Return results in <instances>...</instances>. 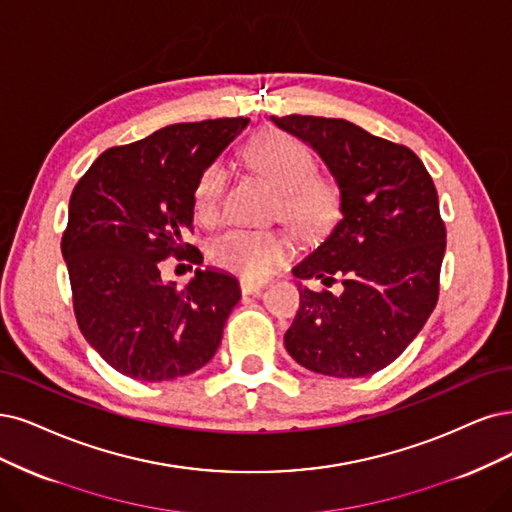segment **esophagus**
Listing matches in <instances>:
<instances>
[{"label":"esophagus","instance_id":"esophagus-1","mask_svg":"<svg viewBox=\"0 0 512 512\" xmlns=\"http://www.w3.org/2000/svg\"><path fill=\"white\" fill-rule=\"evenodd\" d=\"M266 287H268V282H255V280H246V278L240 280V291L244 295H257Z\"/></svg>","mask_w":512,"mask_h":512}]
</instances>
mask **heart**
I'll return each instance as SVG.
<instances>
[{"label": "heart", "mask_w": 512, "mask_h": 512, "mask_svg": "<svg viewBox=\"0 0 512 512\" xmlns=\"http://www.w3.org/2000/svg\"><path fill=\"white\" fill-rule=\"evenodd\" d=\"M242 156L257 175L278 189L276 217L287 221L301 236H318L335 221L339 192L333 181L320 177L308 147L280 130H263L244 145ZM227 187L223 164H208L194 187V215L213 225L221 219ZM293 240L280 230H230L211 244L217 268L246 280H263L293 257Z\"/></svg>", "instance_id": "obj_1"}]
</instances>
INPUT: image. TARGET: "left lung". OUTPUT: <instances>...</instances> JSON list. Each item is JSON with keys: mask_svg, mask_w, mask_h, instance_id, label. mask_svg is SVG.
Returning <instances> with one entry per match:
<instances>
[{"mask_svg": "<svg viewBox=\"0 0 512 512\" xmlns=\"http://www.w3.org/2000/svg\"><path fill=\"white\" fill-rule=\"evenodd\" d=\"M272 122L325 160L344 215L293 270L327 287L339 278L344 289L299 285L285 348L320 375H373L405 352L437 306L447 238L437 187L409 147L348 120L291 113Z\"/></svg>", "mask_w": 512, "mask_h": 512, "instance_id": "obj_1", "label": "left lung"}]
</instances>
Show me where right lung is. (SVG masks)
Segmentation results:
<instances>
[{
    "instance_id": "obj_1",
    "label": "right lung",
    "mask_w": 512,
    "mask_h": 512,
    "mask_svg": "<svg viewBox=\"0 0 512 512\" xmlns=\"http://www.w3.org/2000/svg\"><path fill=\"white\" fill-rule=\"evenodd\" d=\"M249 118L170 124L109 147L73 187L61 251L75 320L103 361L139 382H168L215 356L238 304V282L196 270L183 289L162 282L168 257L202 263L194 187Z\"/></svg>"
}]
</instances>
